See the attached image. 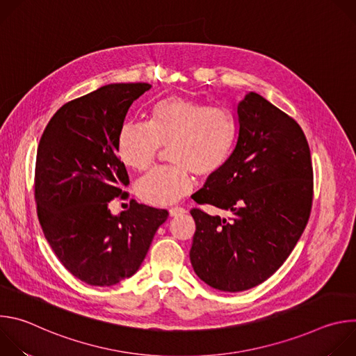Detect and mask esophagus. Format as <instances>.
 <instances>
[{
	"mask_svg": "<svg viewBox=\"0 0 356 356\" xmlns=\"http://www.w3.org/2000/svg\"><path fill=\"white\" fill-rule=\"evenodd\" d=\"M169 214H170V217H179V216L186 214V210L181 207H173L169 210Z\"/></svg>",
	"mask_w": 356,
	"mask_h": 356,
	"instance_id": "esophagus-1",
	"label": "esophagus"
}]
</instances>
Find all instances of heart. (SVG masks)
I'll return each mask as SVG.
<instances>
[{
	"label": "heart",
	"mask_w": 356,
	"mask_h": 356,
	"mask_svg": "<svg viewBox=\"0 0 356 356\" xmlns=\"http://www.w3.org/2000/svg\"><path fill=\"white\" fill-rule=\"evenodd\" d=\"M236 139L238 122L231 110L172 95L150 107L149 122L127 121L121 127L118 154L128 168L142 172L162 146H172L176 166L152 170L136 183L139 198L147 204L170 206L191 190V172L209 177L225 168Z\"/></svg>",
	"instance_id": "b5f03b06"
}]
</instances>
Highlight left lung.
<instances>
[{
  "instance_id": "1",
  "label": "left lung",
  "mask_w": 356,
  "mask_h": 356,
  "mask_svg": "<svg viewBox=\"0 0 356 356\" xmlns=\"http://www.w3.org/2000/svg\"><path fill=\"white\" fill-rule=\"evenodd\" d=\"M238 139L225 168L195 193L198 204L232 218L191 210L190 262L221 291H243L269 279L307 225L313 202L310 147L300 125L261 94L236 104Z\"/></svg>"
}]
</instances>
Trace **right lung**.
Instances as JSON below:
<instances>
[{"label": "right lung", "mask_w": 356, "mask_h": 356, "mask_svg": "<svg viewBox=\"0 0 356 356\" xmlns=\"http://www.w3.org/2000/svg\"><path fill=\"white\" fill-rule=\"evenodd\" d=\"M147 83H114L69 101L49 121L36 154L35 200L43 234L63 266L90 286H114L142 265L169 213L131 200L118 134Z\"/></svg>", "instance_id": "1"}]
</instances>
